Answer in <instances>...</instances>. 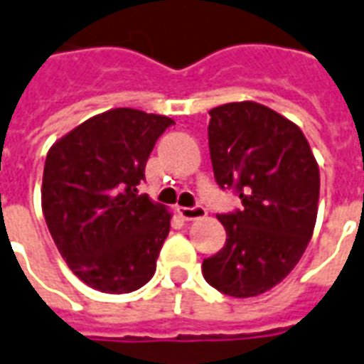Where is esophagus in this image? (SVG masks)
<instances>
[{"instance_id": "esophagus-1", "label": "esophagus", "mask_w": 364, "mask_h": 364, "mask_svg": "<svg viewBox=\"0 0 364 364\" xmlns=\"http://www.w3.org/2000/svg\"><path fill=\"white\" fill-rule=\"evenodd\" d=\"M205 208L204 205H194V208H179V215L185 219V221H196V219H202L205 217Z\"/></svg>"}]
</instances>
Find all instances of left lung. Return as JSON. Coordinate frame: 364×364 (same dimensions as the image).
<instances>
[{
  "label": "left lung",
  "instance_id": "left-lung-1",
  "mask_svg": "<svg viewBox=\"0 0 364 364\" xmlns=\"http://www.w3.org/2000/svg\"><path fill=\"white\" fill-rule=\"evenodd\" d=\"M210 156L221 188L242 210L221 213L225 247L202 262L217 291L247 299L293 270L310 243L319 202V168L294 122L255 102L210 111Z\"/></svg>",
  "mask_w": 364,
  "mask_h": 364
}]
</instances>
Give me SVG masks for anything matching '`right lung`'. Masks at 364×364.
<instances>
[{
	"label": "right lung",
	"mask_w": 364,
	"mask_h": 364,
	"mask_svg": "<svg viewBox=\"0 0 364 364\" xmlns=\"http://www.w3.org/2000/svg\"><path fill=\"white\" fill-rule=\"evenodd\" d=\"M176 122L119 107L54 143L43 170L48 232L73 274L102 293H132L156 270L171 215L137 194L154 143Z\"/></svg>",
	"instance_id": "1"
}]
</instances>
